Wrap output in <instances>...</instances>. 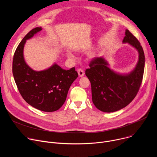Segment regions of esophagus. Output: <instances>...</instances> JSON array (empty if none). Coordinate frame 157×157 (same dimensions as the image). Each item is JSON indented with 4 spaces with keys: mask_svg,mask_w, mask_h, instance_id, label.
<instances>
[{
    "mask_svg": "<svg viewBox=\"0 0 157 157\" xmlns=\"http://www.w3.org/2000/svg\"><path fill=\"white\" fill-rule=\"evenodd\" d=\"M78 75H79V76L80 77H82L84 75V71L82 69H78Z\"/></svg>",
    "mask_w": 157,
    "mask_h": 157,
    "instance_id": "esophagus-1",
    "label": "esophagus"
}]
</instances>
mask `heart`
<instances>
[{"instance_id": "obj_1", "label": "heart", "mask_w": 157, "mask_h": 157, "mask_svg": "<svg viewBox=\"0 0 157 157\" xmlns=\"http://www.w3.org/2000/svg\"><path fill=\"white\" fill-rule=\"evenodd\" d=\"M69 55H70V56L71 58H73V59H75V57L74 56V55H72L71 53H69Z\"/></svg>"}]
</instances>
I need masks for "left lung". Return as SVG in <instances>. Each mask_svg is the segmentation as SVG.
<instances>
[{
    "mask_svg": "<svg viewBox=\"0 0 157 157\" xmlns=\"http://www.w3.org/2000/svg\"><path fill=\"white\" fill-rule=\"evenodd\" d=\"M123 43H128L139 52V61L132 72L121 75L110 70L102 57H96L89 63L86 75L91 82L92 99L94 105L104 113L119 110L135 98L141 86L145 67L143 48L137 38L128 30Z\"/></svg>",
    "mask_w": 157,
    "mask_h": 157,
    "instance_id": "obj_1",
    "label": "left lung"
}]
</instances>
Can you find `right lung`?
Here are the masks:
<instances>
[{"label":"right lung","mask_w":157,"mask_h":157,"mask_svg":"<svg viewBox=\"0 0 157 157\" xmlns=\"http://www.w3.org/2000/svg\"><path fill=\"white\" fill-rule=\"evenodd\" d=\"M41 27L30 31L18 45L13 58L12 73L22 98L32 107L44 112H54L64 103L69 89L78 74L75 68L66 70L54 64L47 70L36 71L26 64L24 47Z\"/></svg>","instance_id":"obj_1"}]
</instances>
